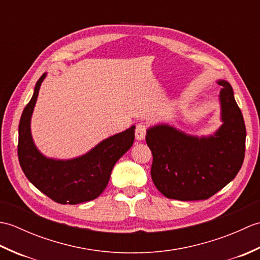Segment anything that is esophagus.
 I'll list each match as a JSON object with an SVG mask.
<instances>
[{"mask_svg": "<svg viewBox=\"0 0 260 260\" xmlns=\"http://www.w3.org/2000/svg\"><path fill=\"white\" fill-rule=\"evenodd\" d=\"M146 131H147V126L145 123H139L136 125L135 128V137L137 141H143L146 136Z\"/></svg>", "mask_w": 260, "mask_h": 260, "instance_id": "obj_1", "label": "esophagus"}]
</instances>
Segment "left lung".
I'll use <instances>...</instances> for the list:
<instances>
[{"instance_id":"1","label":"left lung","mask_w":260,"mask_h":260,"mask_svg":"<svg viewBox=\"0 0 260 260\" xmlns=\"http://www.w3.org/2000/svg\"><path fill=\"white\" fill-rule=\"evenodd\" d=\"M222 126L213 136L186 135L169 125L147 131L153 155L151 175L157 190L181 201L207 200L238 174L245 158L246 126L230 84L218 81Z\"/></svg>"}]
</instances>
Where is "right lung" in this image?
<instances>
[{
    "instance_id": "right-lung-1",
    "label": "right lung",
    "mask_w": 260,
    "mask_h": 260,
    "mask_svg": "<svg viewBox=\"0 0 260 260\" xmlns=\"http://www.w3.org/2000/svg\"><path fill=\"white\" fill-rule=\"evenodd\" d=\"M46 74L37 81L35 92L23 109L19 124L18 157L23 173L37 189L61 204H77L101 196L116 162L134 143L135 126L116 134L85 155L68 161L47 158L32 141L30 119Z\"/></svg>"
}]
</instances>
